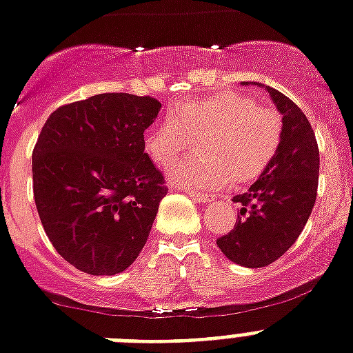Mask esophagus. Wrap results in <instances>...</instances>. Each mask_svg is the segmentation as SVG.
I'll return each instance as SVG.
<instances>
[{
	"instance_id": "1",
	"label": "esophagus",
	"mask_w": 353,
	"mask_h": 353,
	"mask_svg": "<svg viewBox=\"0 0 353 353\" xmlns=\"http://www.w3.org/2000/svg\"><path fill=\"white\" fill-rule=\"evenodd\" d=\"M188 196L197 203H210L214 199L212 194H203V192H196V190H188Z\"/></svg>"
}]
</instances>
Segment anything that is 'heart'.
I'll use <instances>...</instances> for the list:
<instances>
[{
  "label": "heart",
  "mask_w": 353,
  "mask_h": 353,
  "mask_svg": "<svg viewBox=\"0 0 353 353\" xmlns=\"http://www.w3.org/2000/svg\"><path fill=\"white\" fill-rule=\"evenodd\" d=\"M201 156L179 159L168 168L177 185L217 188L232 181L246 185L268 170L283 141V119L272 107L239 92L190 97L174 105L170 116L150 128L145 150L152 161L167 167L199 136Z\"/></svg>",
  "instance_id": "b5f03b06"
}]
</instances>
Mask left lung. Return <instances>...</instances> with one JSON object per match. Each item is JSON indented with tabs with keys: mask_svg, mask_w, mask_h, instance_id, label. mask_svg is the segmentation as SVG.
Returning <instances> with one entry per match:
<instances>
[{
	"mask_svg": "<svg viewBox=\"0 0 353 353\" xmlns=\"http://www.w3.org/2000/svg\"><path fill=\"white\" fill-rule=\"evenodd\" d=\"M283 114V141L268 170L234 197L239 219L217 246L237 265L261 268L279 259L305 228L316 205L319 148L310 121L290 97L268 87Z\"/></svg>",
	"mask_w": 353,
	"mask_h": 353,
	"instance_id": "obj_1",
	"label": "left lung"
}]
</instances>
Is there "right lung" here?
<instances>
[{
  "label": "right lung",
  "mask_w": 353,
  "mask_h": 353,
  "mask_svg": "<svg viewBox=\"0 0 353 353\" xmlns=\"http://www.w3.org/2000/svg\"><path fill=\"white\" fill-rule=\"evenodd\" d=\"M161 103L107 92L50 114L32 150L34 201L57 254L77 270L114 276L147 243L165 177L145 152Z\"/></svg>",
  "instance_id": "obj_1"
}]
</instances>
